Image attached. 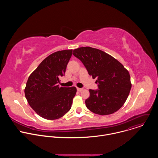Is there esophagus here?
<instances>
[{
  "mask_svg": "<svg viewBox=\"0 0 158 158\" xmlns=\"http://www.w3.org/2000/svg\"><path fill=\"white\" fill-rule=\"evenodd\" d=\"M77 90L78 91L81 92V91H82L83 89H82V88H79V87H77Z\"/></svg>",
  "mask_w": 158,
  "mask_h": 158,
  "instance_id": "34e87169",
  "label": "esophagus"
}]
</instances>
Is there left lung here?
I'll use <instances>...</instances> for the list:
<instances>
[{
	"label": "left lung",
	"instance_id": "left-lung-1",
	"mask_svg": "<svg viewBox=\"0 0 158 158\" xmlns=\"http://www.w3.org/2000/svg\"><path fill=\"white\" fill-rule=\"evenodd\" d=\"M73 54L98 83L99 89H89L90 96L85 101L87 108L102 116L118 110L125 103L132 86L128 71L117 59L96 48H79Z\"/></svg>",
	"mask_w": 158,
	"mask_h": 158
}]
</instances>
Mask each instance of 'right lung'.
<instances>
[{
  "label": "right lung",
  "instance_id": "right-lung-1",
  "mask_svg": "<svg viewBox=\"0 0 158 158\" xmlns=\"http://www.w3.org/2000/svg\"><path fill=\"white\" fill-rule=\"evenodd\" d=\"M73 50L54 52L44 59L29 76L24 89L30 106L40 117L54 120L64 116L71 108L77 89L60 87Z\"/></svg>",
  "mask_w": 158,
  "mask_h": 158
}]
</instances>
